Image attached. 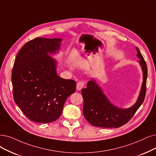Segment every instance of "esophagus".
Masks as SVG:
<instances>
[{
    "label": "esophagus",
    "instance_id": "esophagus-1",
    "mask_svg": "<svg viewBox=\"0 0 156 156\" xmlns=\"http://www.w3.org/2000/svg\"><path fill=\"white\" fill-rule=\"evenodd\" d=\"M84 81H79L77 83V86H76V88L78 91L81 90L83 89V87L84 86Z\"/></svg>",
    "mask_w": 156,
    "mask_h": 156
}]
</instances>
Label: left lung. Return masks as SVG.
<instances>
[{
    "label": "left lung",
    "mask_w": 156,
    "mask_h": 156,
    "mask_svg": "<svg viewBox=\"0 0 156 156\" xmlns=\"http://www.w3.org/2000/svg\"><path fill=\"white\" fill-rule=\"evenodd\" d=\"M137 57L143 72V83L139 97L136 103L129 108H120L112 104L102 89L94 79L87 84L86 88L81 90L84 100L83 114L91 125L105 128H118L127 123L144 101L146 94L147 66L146 62L138 47Z\"/></svg>",
    "instance_id": "obj_1"
}]
</instances>
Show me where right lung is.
I'll use <instances>...</instances> for the list:
<instances>
[{"label":"right lung","instance_id":"right-lung-1","mask_svg":"<svg viewBox=\"0 0 156 156\" xmlns=\"http://www.w3.org/2000/svg\"><path fill=\"white\" fill-rule=\"evenodd\" d=\"M62 39L36 38L18 52L11 80L15 103L29 120L52 122L61 116L66 98L76 91V83L60 77L57 61Z\"/></svg>","mask_w":156,"mask_h":156}]
</instances>
